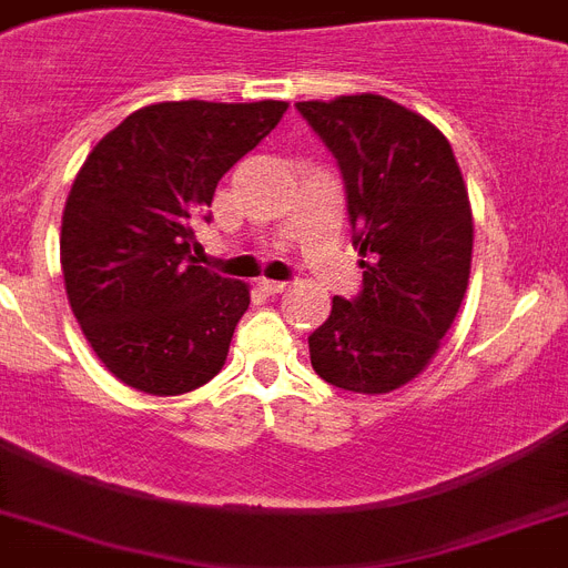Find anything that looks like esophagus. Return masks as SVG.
Instances as JSON below:
<instances>
[{"instance_id": "34e87169", "label": "esophagus", "mask_w": 568, "mask_h": 568, "mask_svg": "<svg viewBox=\"0 0 568 568\" xmlns=\"http://www.w3.org/2000/svg\"><path fill=\"white\" fill-rule=\"evenodd\" d=\"M260 288L268 294H283L288 288V283H283V280H262Z\"/></svg>"}]
</instances>
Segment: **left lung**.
Instances as JSON below:
<instances>
[{
	"label": "left lung",
	"instance_id": "8db88e82",
	"mask_svg": "<svg viewBox=\"0 0 568 568\" xmlns=\"http://www.w3.org/2000/svg\"><path fill=\"white\" fill-rule=\"evenodd\" d=\"M338 163L364 280L332 297L308 335L312 367L353 394L412 382L458 315L473 260V212L452 145L435 124L382 95L297 101Z\"/></svg>",
	"mask_w": 568,
	"mask_h": 568
}]
</instances>
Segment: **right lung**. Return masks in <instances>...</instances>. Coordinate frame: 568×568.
Wrapping results in <instances>:
<instances>
[{
  "label": "right lung",
  "instance_id": "right-lung-1",
  "mask_svg": "<svg viewBox=\"0 0 568 568\" xmlns=\"http://www.w3.org/2000/svg\"><path fill=\"white\" fill-rule=\"evenodd\" d=\"M285 101H165L124 119L87 156L63 210L69 306L116 379L154 396L224 367L247 285L197 265V221L219 180L283 119Z\"/></svg>",
  "mask_w": 568,
  "mask_h": 568
}]
</instances>
